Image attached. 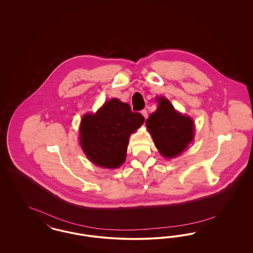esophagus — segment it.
Instances as JSON below:
<instances>
[{"instance_id": "esophagus-1", "label": "esophagus", "mask_w": 253, "mask_h": 253, "mask_svg": "<svg viewBox=\"0 0 253 253\" xmlns=\"http://www.w3.org/2000/svg\"><path fill=\"white\" fill-rule=\"evenodd\" d=\"M141 115L144 117L145 120L148 118V112H147V110H146V109H143V110L141 111Z\"/></svg>"}]
</instances>
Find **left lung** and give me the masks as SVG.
Returning a JSON list of instances; mask_svg holds the SVG:
<instances>
[{"label":"left lung","instance_id":"8db88e82","mask_svg":"<svg viewBox=\"0 0 253 253\" xmlns=\"http://www.w3.org/2000/svg\"><path fill=\"white\" fill-rule=\"evenodd\" d=\"M157 100L158 107L146 121L147 128L163 157H176L193 140V121L176 112L165 97Z\"/></svg>","mask_w":253,"mask_h":253}]
</instances>
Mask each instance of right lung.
<instances>
[{
    "label": "right lung",
    "instance_id": "obj_1",
    "mask_svg": "<svg viewBox=\"0 0 253 253\" xmlns=\"http://www.w3.org/2000/svg\"><path fill=\"white\" fill-rule=\"evenodd\" d=\"M144 121L128 103L110 99L95 115L83 118L80 140L85 155L97 166L119 168L125 161L130 134Z\"/></svg>",
    "mask_w": 253,
    "mask_h": 253
}]
</instances>
